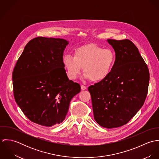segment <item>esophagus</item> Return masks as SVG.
Returning <instances> with one entry per match:
<instances>
[{"mask_svg":"<svg viewBox=\"0 0 159 159\" xmlns=\"http://www.w3.org/2000/svg\"><path fill=\"white\" fill-rule=\"evenodd\" d=\"M81 90L84 91V90H86V89H87V87L85 86H84V85H81Z\"/></svg>","mask_w":159,"mask_h":159,"instance_id":"1","label":"esophagus"}]
</instances>
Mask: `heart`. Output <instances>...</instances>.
Returning <instances> with one entry per match:
<instances>
[{
  "instance_id": "heart-1",
  "label": "heart",
  "mask_w": 159,
  "mask_h": 159,
  "mask_svg": "<svg viewBox=\"0 0 159 159\" xmlns=\"http://www.w3.org/2000/svg\"><path fill=\"white\" fill-rule=\"evenodd\" d=\"M116 54L111 49L96 45L82 46L75 49L73 56L66 54L62 62L70 80H75L83 68L84 78L94 82L105 80L111 73Z\"/></svg>"
}]
</instances>
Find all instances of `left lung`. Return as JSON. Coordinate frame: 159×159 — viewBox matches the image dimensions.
I'll use <instances>...</instances> for the list:
<instances>
[{"instance_id":"obj_1","label":"left lung","mask_w":159,"mask_h":159,"mask_svg":"<svg viewBox=\"0 0 159 159\" xmlns=\"http://www.w3.org/2000/svg\"><path fill=\"white\" fill-rule=\"evenodd\" d=\"M116 53L110 75L88 88L93 117L102 127L112 129L126 124L145 101L149 82L147 65L136 46L125 39L107 40Z\"/></svg>"}]
</instances>
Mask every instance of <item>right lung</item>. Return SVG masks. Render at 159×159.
I'll return each instance as SVG.
<instances>
[{
    "label": "right lung",
    "instance_id": "1",
    "mask_svg": "<svg viewBox=\"0 0 159 159\" xmlns=\"http://www.w3.org/2000/svg\"><path fill=\"white\" fill-rule=\"evenodd\" d=\"M69 43L62 39L37 37L25 46L12 80L17 105L32 122L51 127L66 119L71 98L81 91L69 80L62 62Z\"/></svg>",
    "mask_w": 159,
    "mask_h": 159
}]
</instances>
